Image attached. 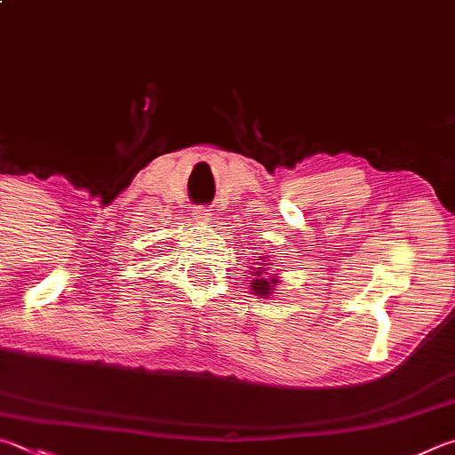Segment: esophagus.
<instances>
[{"label":"esophagus","mask_w":455,"mask_h":455,"mask_svg":"<svg viewBox=\"0 0 455 455\" xmlns=\"http://www.w3.org/2000/svg\"><path fill=\"white\" fill-rule=\"evenodd\" d=\"M193 219H195V222H199V225H211L212 212H211V209H206V206H199V209L193 211Z\"/></svg>","instance_id":"obj_1"}]
</instances>
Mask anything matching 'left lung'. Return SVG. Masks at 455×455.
<instances>
[{
	"label": "left lung",
	"mask_w": 455,
	"mask_h": 455,
	"mask_svg": "<svg viewBox=\"0 0 455 455\" xmlns=\"http://www.w3.org/2000/svg\"><path fill=\"white\" fill-rule=\"evenodd\" d=\"M259 262H251L252 267L249 270L251 278V291L254 296L259 299H270L275 294V288L280 284V276L276 275H268V267L272 264L268 262V256H256Z\"/></svg>",
	"instance_id": "left-lung-1"
}]
</instances>
